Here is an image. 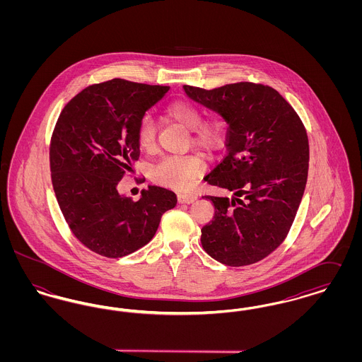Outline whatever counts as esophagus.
<instances>
[{
  "label": "esophagus",
  "instance_id": "obj_1",
  "mask_svg": "<svg viewBox=\"0 0 362 362\" xmlns=\"http://www.w3.org/2000/svg\"><path fill=\"white\" fill-rule=\"evenodd\" d=\"M198 199V197L197 195H194V194H179L177 195V202L179 204H192V202H195Z\"/></svg>",
  "mask_w": 362,
  "mask_h": 362
}]
</instances>
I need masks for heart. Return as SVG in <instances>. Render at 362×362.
<instances>
[{
  "label": "heart",
  "instance_id": "b5f03b06",
  "mask_svg": "<svg viewBox=\"0 0 362 362\" xmlns=\"http://www.w3.org/2000/svg\"><path fill=\"white\" fill-rule=\"evenodd\" d=\"M165 115L191 132V142L195 148L211 152L221 144V124L217 121L202 122L201 111L186 102H175L165 108ZM138 145L149 151L155 146L156 123L151 117H144L137 130ZM204 173V163L195 156L164 157L152 168V177L157 183L176 189H189Z\"/></svg>",
  "mask_w": 362,
  "mask_h": 362
}]
</instances>
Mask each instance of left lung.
<instances>
[{"mask_svg": "<svg viewBox=\"0 0 362 362\" xmlns=\"http://www.w3.org/2000/svg\"><path fill=\"white\" fill-rule=\"evenodd\" d=\"M183 90L229 126L228 153L204 180L232 197H205L214 216L201 230L202 247L226 266L252 264L272 254L292 226L308 176L307 132L272 86L238 83Z\"/></svg>", "mask_w": 362, "mask_h": 362, "instance_id": "8db88e82", "label": "left lung"}]
</instances>
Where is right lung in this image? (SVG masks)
I'll return each mask as SVG.
<instances>
[{"mask_svg":"<svg viewBox=\"0 0 362 362\" xmlns=\"http://www.w3.org/2000/svg\"><path fill=\"white\" fill-rule=\"evenodd\" d=\"M168 89L114 78L81 90L58 118L50 146L54 192L73 235L99 255L137 251L176 206L175 192L158 186L144 189L137 202L118 192L139 157V122Z\"/></svg>","mask_w":362,"mask_h":362,"instance_id":"obj_1","label":"right lung"}]
</instances>
